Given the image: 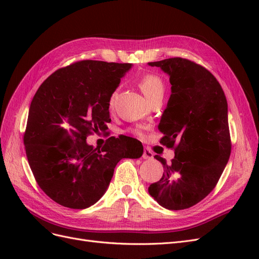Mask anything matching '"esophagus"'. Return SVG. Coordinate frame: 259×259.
<instances>
[{
	"mask_svg": "<svg viewBox=\"0 0 259 259\" xmlns=\"http://www.w3.org/2000/svg\"><path fill=\"white\" fill-rule=\"evenodd\" d=\"M143 158L145 160H151V159H153V153H152V151L150 150V149H149V148H145L144 149Z\"/></svg>",
	"mask_w": 259,
	"mask_h": 259,
	"instance_id": "34e87169",
	"label": "esophagus"
}]
</instances>
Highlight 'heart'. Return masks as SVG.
<instances>
[{
	"label": "heart",
	"instance_id": "obj_1",
	"mask_svg": "<svg viewBox=\"0 0 259 259\" xmlns=\"http://www.w3.org/2000/svg\"><path fill=\"white\" fill-rule=\"evenodd\" d=\"M139 88L144 93V95L150 101L156 97H163L164 92H165V85L162 80V77L153 73H147L140 77L139 81ZM115 97V92L112 94L110 97V104H113V100ZM134 133L137 135H142V131L139 128L134 130Z\"/></svg>",
	"mask_w": 259,
	"mask_h": 259
}]
</instances>
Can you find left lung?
Masks as SVG:
<instances>
[{
  "label": "left lung",
  "mask_w": 259,
  "mask_h": 259,
  "mask_svg": "<svg viewBox=\"0 0 259 259\" xmlns=\"http://www.w3.org/2000/svg\"><path fill=\"white\" fill-rule=\"evenodd\" d=\"M169 76L170 97L159 130L160 143L175 147L170 163H162V178L149 194L167 209L197 204L214 189L229 160L231 143L225 93L208 70L185 58L148 62Z\"/></svg>",
  "instance_id": "left-lung-1"
}]
</instances>
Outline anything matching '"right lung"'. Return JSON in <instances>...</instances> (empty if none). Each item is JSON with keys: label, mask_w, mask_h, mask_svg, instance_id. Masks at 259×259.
<instances>
[{"label": "right lung", "mask_w": 259, "mask_h": 259, "mask_svg": "<svg viewBox=\"0 0 259 259\" xmlns=\"http://www.w3.org/2000/svg\"><path fill=\"white\" fill-rule=\"evenodd\" d=\"M132 64L83 60L55 71L31 101L23 143L37 185L58 204L88 208L103 197L122 159H138L143 145L124 136L103 148L86 143L108 130L110 97ZM71 143L54 147L59 139Z\"/></svg>", "instance_id": "add662e5"}]
</instances>
